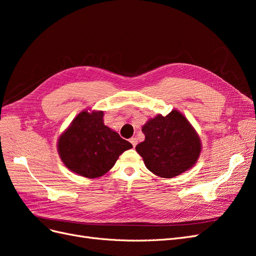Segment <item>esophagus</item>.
I'll use <instances>...</instances> for the list:
<instances>
[{
	"label": "esophagus",
	"mask_w": 256,
	"mask_h": 256,
	"mask_svg": "<svg viewBox=\"0 0 256 256\" xmlns=\"http://www.w3.org/2000/svg\"><path fill=\"white\" fill-rule=\"evenodd\" d=\"M129 141H130V143H131V144H132V146H134V147H136V145L138 144V138H131Z\"/></svg>",
	"instance_id": "esophagus-1"
}]
</instances>
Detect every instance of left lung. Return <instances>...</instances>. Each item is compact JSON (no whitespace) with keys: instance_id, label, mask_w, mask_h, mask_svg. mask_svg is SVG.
I'll return each mask as SVG.
<instances>
[{"instance_id":"obj_1","label":"left lung","mask_w":256,"mask_h":256,"mask_svg":"<svg viewBox=\"0 0 256 256\" xmlns=\"http://www.w3.org/2000/svg\"><path fill=\"white\" fill-rule=\"evenodd\" d=\"M145 140L136 146L150 171L162 178H173L194 166L202 142L186 116L172 110L158 114L142 127Z\"/></svg>"}]
</instances>
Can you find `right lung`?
<instances>
[{
    "label": "right lung",
    "mask_w": 256,
    "mask_h": 256,
    "mask_svg": "<svg viewBox=\"0 0 256 256\" xmlns=\"http://www.w3.org/2000/svg\"><path fill=\"white\" fill-rule=\"evenodd\" d=\"M132 148L104 122V112L84 110L58 136V152L72 173L94 180L108 173L120 154Z\"/></svg>",
    "instance_id": "obj_1"
}]
</instances>
